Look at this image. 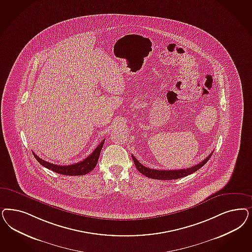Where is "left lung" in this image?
Wrapping results in <instances>:
<instances>
[{
	"instance_id": "left-lung-1",
	"label": "left lung",
	"mask_w": 252,
	"mask_h": 252,
	"mask_svg": "<svg viewBox=\"0 0 252 252\" xmlns=\"http://www.w3.org/2000/svg\"><path fill=\"white\" fill-rule=\"evenodd\" d=\"M211 155H209L203 161H201L198 164H196L193 167H190V168H187V169H181V170H154V169H149V168H146L144 165H142L141 163L139 162L138 160L135 158V157H133L131 155V158H132V160L135 164V167L136 169L138 170L142 174H144L146 177L151 179H157V180H174V179L182 178V177H185L187 176L193 172L199 170L201 167H203L204 165L207 163V161L211 158Z\"/></svg>"
}]
</instances>
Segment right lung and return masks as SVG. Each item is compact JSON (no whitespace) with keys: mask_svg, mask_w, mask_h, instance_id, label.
<instances>
[{"mask_svg":"<svg viewBox=\"0 0 252 252\" xmlns=\"http://www.w3.org/2000/svg\"><path fill=\"white\" fill-rule=\"evenodd\" d=\"M104 143H105V140H103L98 145L97 147L93 151V153L90 154L86 158H84L81 162L75 163V164L67 165V166H61V165L53 164V163H50L48 161H45V160L41 159V158H39L37 155H35V153H33V155H34L35 158L38 160V162H40V164L42 165L43 167L47 168L51 171H55V172L59 173V174H63V175L79 176V175H84L90 171H93L95 168Z\"/></svg>","mask_w":252,"mask_h":252,"instance_id":"obj_1","label":"right lung"}]
</instances>
